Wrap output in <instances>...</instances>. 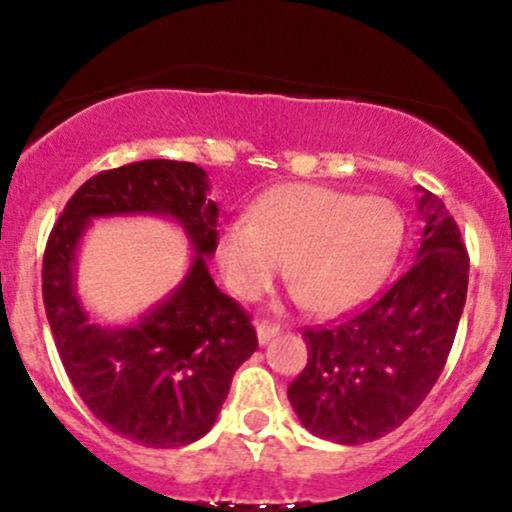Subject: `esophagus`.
Here are the masks:
<instances>
[{"label":"esophagus","instance_id":"esophagus-1","mask_svg":"<svg viewBox=\"0 0 512 512\" xmlns=\"http://www.w3.org/2000/svg\"><path fill=\"white\" fill-rule=\"evenodd\" d=\"M255 332H257V342L264 346L269 342V339H274L276 334H279V327L272 325V322H257Z\"/></svg>","mask_w":512,"mask_h":512}]
</instances>
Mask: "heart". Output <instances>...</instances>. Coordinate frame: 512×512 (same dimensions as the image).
Segmentation results:
<instances>
[{"label": "heart", "mask_w": 512, "mask_h": 512, "mask_svg": "<svg viewBox=\"0 0 512 512\" xmlns=\"http://www.w3.org/2000/svg\"><path fill=\"white\" fill-rule=\"evenodd\" d=\"M404 236L390 199L320 185L269 190L216 238L223 281L240 301L272 289L289 260L296 298L315 313H342L368 296L395 262Z\"/></svg>", "instance_id": "heart-1"}]
</instances>
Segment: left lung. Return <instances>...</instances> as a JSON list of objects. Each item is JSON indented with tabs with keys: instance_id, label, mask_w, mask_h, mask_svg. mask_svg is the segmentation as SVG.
<instances>
[{
	"instance_id": "8db88e82",
	"label": "left lung",
	"mask_w": 512,
	"mask_h": 512,
	"mask_svg": "<svg viewBox=\"0 0 512 512\" xmlns=\"http://www.w3.org/2000/svg\"><path fill=\"white\" fill-rule=\"evenodd\" d=\"M416 192L424 231L409 272L361 313L303 332L308 363L289 385V402L322 440L361 445L395 431L448 361L467 301L469 257L443 202Z\"/></svg>"
}]
</instances>
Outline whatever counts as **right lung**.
Returning a JSON list of instances; mask_svg holds the SVG:
<instances>
[{"instance_id":"1","label":"right lung","mask_w":512,"mask_h":512,"mask_svg":"<svg viewBox=\"0 0 512 512\" xmlns=\"http://www.w3.org/2000/svg\"><path fill=\"white\" fill-rule=\"evenodd\" d=\"M161 215L179 223L196 255L181 284L129 326L90 320L75 293V252L93 218ZM219 209L195 163L139 161L86 180L52 228L43 301L62 366L101 424L144 448H180L207 436L233 373L257 334L209 274Z\"/></svg>"}]
</instances>
